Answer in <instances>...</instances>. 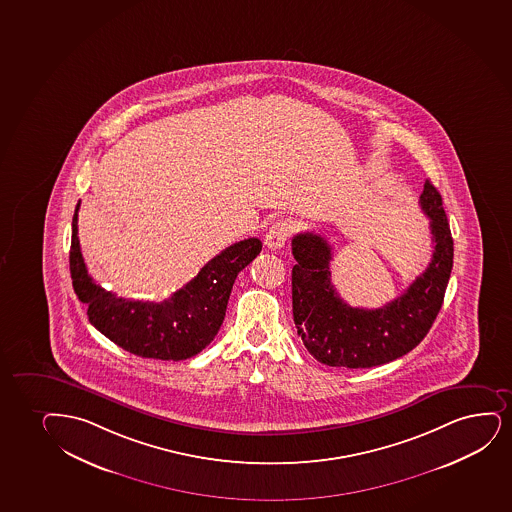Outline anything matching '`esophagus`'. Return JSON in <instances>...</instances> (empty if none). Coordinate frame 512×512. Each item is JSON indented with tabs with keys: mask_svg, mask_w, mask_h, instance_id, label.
Returning a JSON list of instances; mask_svg holds the SVG:
<instances>
[{
	"mask_svg": "<svg viewBox=\"0 0 512 512\" xmlns=\"http://www.w3.org/2000/svg\"><path fill=\"white\" fill-rule=\"evenodd\" d=\"M291 226L288 221H278L272 224L269 231L265 233L264 243L265 247L271 248V250H278L283 247L286 240L290 238Z\"/></svg>",
	"mask_w": 512,
	"mask_h": 512,
	"instance_id": "1",
	"label": "esophagus"
}]
</instances>
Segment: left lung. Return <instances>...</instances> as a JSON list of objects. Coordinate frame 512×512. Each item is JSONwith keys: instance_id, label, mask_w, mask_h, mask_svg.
<instances>
[{"instance_id": "1", "label": "left lung", "mask_w": 512, "mask_h": 512, "mask_svg": "<svg viewBox=\"0 0 512 512\" xmlns=\"http://www.w3.org/2000/svg\"><path fill=\"white\" fill-rule=\"evenodd\" d=\"M429 217L433 257L428 269L407 290L379 309L350 307L331 283L333 250L321 234L300 233L291 240L297 260L291 271L293 321L303 345L319 362L331 367L362 369L409 354L428 335L442 309L454 264L442 195L431 181L419 196Z\"/></svg>"}]
</instances>
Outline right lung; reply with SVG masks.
<instances>
[{
    "label": "right lung",
    "mask_w": 512,
    "mask_h": 512,
    "mask_svg": "<svg viewBox=\"0 0 512 512\" xmlns=\"http://www.w3.org/2000/svg\"><path fill=\"white\" fill-rule=\"evenodd\" d=\"M72 219L70 278L77 298L88 305L89 322L101 335L145 359L184 360L200 354L221 328L234 279L260 250L259 238L238 241L203 265L196 278L164 302L117 297L89 276Z\"/></svg>",
    "instance_id": "1"
}]
</instances>
